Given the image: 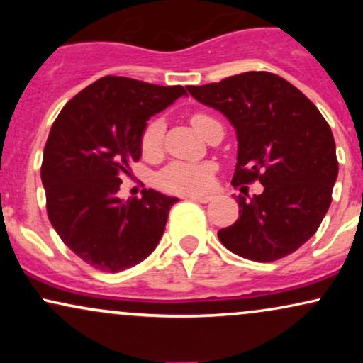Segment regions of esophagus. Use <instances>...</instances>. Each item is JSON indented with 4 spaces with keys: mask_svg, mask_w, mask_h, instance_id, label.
Masks as SVG:
<instances>
[{
    "mask_svg": "<svg viewBox=\"0 0 363 363\" xmlns=\"http://www.w3.org/2000/svg\"><path fill=\"white\" fill-rule=\"evenodd\" d=\"M187 199H191V201H198V203H210L211 199V196H196V194H189V196H186Z\"/></svg>",
    "mask_w": 363,
    "mask_h": 363,
    "instance_id": "1",
    "label": "esophagus"
}]
</instances>
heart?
<instances>
[{
	"instance_id": "heart-1",
	"label": "heart",
	"mask_w": 363,
	"mask_h": 363,
	"mask_svg": "<svg viewBox=\"0 0 363 363\" xmlns=\"http://www.w3.org/2000/svg\"><path fill=\"white\" fill-rule=\"evenodd\" d=\"M215 121L216 119L213 116L206 114V112H194L191 116V124L201 135H205L206 128L211 123H215ZM164 133L165 126L162 119L150 121L147 126H145L140 140L141 153L145 157H155L160 152L162 143H164ZM158 184H160L162 189L169 191V193H203L211 184V167L206 164H182V162H176V164H170L158 176Z\"/></svg>"
}]
</instances>
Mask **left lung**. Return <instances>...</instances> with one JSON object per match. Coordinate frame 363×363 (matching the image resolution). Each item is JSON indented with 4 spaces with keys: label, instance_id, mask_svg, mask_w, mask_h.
Instances as JSON below:
<instances>
[{
    "label": "left lung",
    "instance_id": "obj_1",
    "mask_svg": "<svg viewBox=\"0 0 363 363\" xmlns=\"http://www.w3.org/2000/svg\"><path fill=\"white\" fill-rule=\"evenodd\" d=\"M187 91L234 124L239 140L234 187L254 181L264 186L251 199L237 196L239 220L218 230L220 242L259 262L297 251L319 228L338 177L326 119L297 86L268 72L234 74Z\"/></svg>",
    "mask_w": 363,
    "mask_h": 363
}]
</instances>
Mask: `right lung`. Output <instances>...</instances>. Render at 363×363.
<instances>
[{
  "instance_id": "obj_1",
  "label": "right lung",
  "mask_w": 363,
  "mask_h": 363,
  "mask_svg": "<svg viewBox=\"0 0 363 363\" xmlns=\"http://www.w3.org/2000/svg\"><path fill=\"white\" fill-rule=\"evenodd\" d=\"M186 94L124 77H104L78 91L54 121L40 179L54 230L91 268L118 273L143 261L165 230L177 198L143 189L118 198L129 164L141 157L147 121Z\"/></svg>"
}]
</instances>
